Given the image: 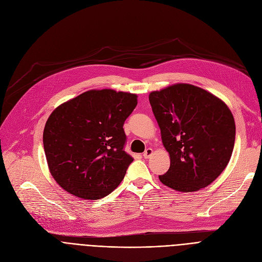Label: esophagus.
Listing matches in <instances>:
<instances>
[{
	"label": "esophagus",
	"instance_id": "34e87169",
	"mask_svg": "<svg viewBox=\"0 0 262 262\" xmlns=\"http://www.w3.org/2000/svg\"><path fill=\"white\" fill-rule=\"evenodd\" d=\"M153 154V149L152 148H146L145 150H144V153H143V157L144 158H148L150 155H152Z\"/></svg>",
	"mask_w": 262,
	"mask_h": 262
}]
</instances>
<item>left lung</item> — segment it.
Segmentation results:
<instances>
[{
	"instance_id": "left-lung-1",
	"label": "left lung",
	"mask_w": 262,
	"mask_h": 262,
	"mask_svg": "<svg viewBox=\"0 0 262 262\" xmlns=\"http://www.w3.org/2000/svg\"><path fill=\"white\" fill-rule=\"evenodd\" d=\"M148 100L171 159L160 182L181 192L210 185L226 168L235 145L236 125L229 108L189 84L153 91Z\"/></svg>"
}]
</instances>
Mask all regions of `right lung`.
<instances>
[{"label": "right lung", "mask_w": 262, "mask_h": 262, "mask_svg": "<svg viewBox=\"0 0 262 262\" xmlns=\"http://www.w3.org/2000/svg\"><path fill=\"white\" fill-rule=\"evenodd\" d=\"M137 95L112 89L90 90L58 106L43 130L50 172L77 198L100 200L120 185L134 158L124 146L125 120Z\"/></svg>", "instance_id": "right-lung-1"}]
</instances>
